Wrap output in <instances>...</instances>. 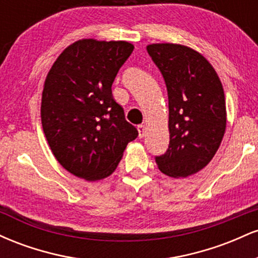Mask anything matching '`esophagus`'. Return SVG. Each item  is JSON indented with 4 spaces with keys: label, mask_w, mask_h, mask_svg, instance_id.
I'll list each match as a JSON object with an SVG mask.
<instances>
[{
    "label": "esophagus",
    "mask_w": 258,
    "mask_h": 258,
    "mask_svg": "<svg viewBox=\"0 0 258 258\" xmlns=\"http://www.w3.org/2000/svg\"><path fill=\"white\" fill-rule=\"evenodd\" d=\"M144 136H146V126L139 125L138 126V137L143 138Z\"/></svg>",
    "instance_id": "esophagus-1"
}]
</instances>
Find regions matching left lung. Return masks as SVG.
<instances>
[{
  "label": "left lung",
  "instance_id": "left-lung-1",
  "mask_svg": "<svg viewBox=\"0 0 258 258\" xmlns=\"http://www.w3.org/2000/svg\"><path fill=\"white\" fill-rule=\"evenodd\" d=\"M168 96L170 144L155 161L174 178L199 172L211 161L226 132L223 87L214 67L199 52L176 43L148 44Z\"/></svg>",
  "mask_w": 258,
  "mask_h": 258
}]
</instances>
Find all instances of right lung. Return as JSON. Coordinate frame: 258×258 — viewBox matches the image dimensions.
<instances>
[{
  "label": "right lung",
  "mask_w": 258,
  "mask_h": 258,
  "mask_svg": "<svg viewBox=\"0 0 258 258\" xmlns=\"http://www.w3.org/2000/svg\"><path fill=\"white\" fill-rule=\"evenodd\" d=\"M126 41L79 40L47 74L41 121L53 155L86 180L110 176L138 131L112 98L111 85L133 51Z\"/></svg>",
  "instance_id": "add662e5"
}]
</instances>
